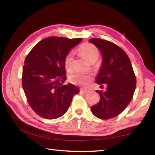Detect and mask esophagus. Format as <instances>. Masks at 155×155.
I'll return each instance as SVG.
<instances>
[{"label": "esophagus", "instance_id": "1", "mask_svg": "<svg viewBox=\"0 0 155 155\" xmlns=\"http://www.w3.org/2000/svg\"><path fill=\"white\" fill-rule=\"evenodd\" d=\"M80 91L81 93H83V94H87V93L89 92V90L88 89H81L80 90Z\"/></svg>", "mask_w": 155, "mask_h": 155}]
</instances>
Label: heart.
I'll list each match as a JSON object with an SVG mask.
<instances>
[{"label":"heart","instance_id":"obj_1","mask_svg":"<svg viewBox=\"0 0 155 155\" xmlns=\"http://www.w3.org/2000/svg\"><path fill=\"white\" fill-rule=\"evenodd\" d=\"M78 51L91 62H94L99 58V51L96 47L91 43H85L81 45ZM64 66L68 72H72L74 69V53L72 51L68 52L65 56ZM91 79L92 76L90 74L79 72L72 74L69 77V80L72 83L83 87L88 85Z\"/></svg>","mask_w":155,"mask_h":155}]
</instances>
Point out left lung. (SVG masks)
Returning a JSON list of instances; mask_svg holds the SVG:
<instances>
[{
  "instance_id": "left-lung-1",
  "label": "left lung",
  "mask_w": 155,
  "mask_h": 155,
  "mask_svg": "<svg viewBox=\"0 0 155 155\" xmlns=\"http://www.w3.org/2000/svg\"><path fill=\"white\" fill-rule=\"evenodd\" d=\"M102 52L103 62L96 83L105 91H98L99 102L91 107L92 113L100 119L117 117L132 100L136 86V75L125 51L110 41L100 38L89 40Z\"/></svg>"
}]
</instances>
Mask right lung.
<instances>
[{
	"label": "right lung",
	"instance_id": "1",
	"mask_svg": "<svg viewBox=\"0 0 155 155\" xmlns=\"http://www.w3.org/2000/svg\"><path fill=\"white\" fill-rule=\"evenodd\" d=\"M82 41L51 36L36 45L26 56L22 72V87L26 99L36 114L55 119L66 113L77 87L63 85L66 79L64 58Z\"/></svg>",
	"mask_w": 155,
	"mask_h": 155
}]
</instances>
